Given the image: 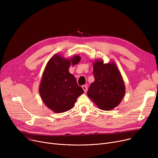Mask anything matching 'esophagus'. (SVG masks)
<instances>
[{"label":"esophagus","instance_id":"1","mask_svg":"<svg viewBox=\"0 0 158 158\" xmlns=\"http://www.w3.org/2000/svg\"><path fill=\"white\" fill-rule=\"evenodd\" d=\"M82 89H83L84 92L86 93L87 92V86L86 85H82Z\"/></svg>","mask_w":158,"mask_h":158}]
</instances>
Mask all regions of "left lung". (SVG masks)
<instances>
[{
	"label": "left lung",
	"instance_id": "1",
	"mask_svg": "<svg viewBox=\"0 0 158 158\" xmlns=\"http://www.w3.org/2000/svg\"><path fill=\"white\" fill-rule=\"evenodd\" d=\"M95 81L87 95L101 110L110 111L117 107L126 93L121 73L114 63H106L102 60L94 63Z\"/></svg>",
	"mask_w": 158,
	"mask_h": 158
}]
</instances>
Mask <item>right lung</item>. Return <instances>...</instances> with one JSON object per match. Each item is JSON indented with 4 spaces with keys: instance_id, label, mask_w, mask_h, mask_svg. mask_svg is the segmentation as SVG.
I'll list each match as a JSON object with an SVG mask.
<instances>
[{
    "instance_id": "right-lung-1",
    "label": "right lung",
    "mask_w": 158,
    "mask_h": 158,
    "mask_svg": "<svg viewBox=\"0 0 158 158\" xmlns=\"http://www.w3.org/2000/svg\"><path fill=\"white\" fill-rule=\"evenodd\" d=\"M80 60L77 55L68 60L56 54L45 66L39 92L44 104L55 113L71 110L77 98L84 93L69 70L71 64H76Z\"/></svg>"
}]
</instances>
